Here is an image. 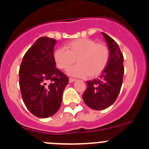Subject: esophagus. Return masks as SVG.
Segmentation results:
<instances>
[{
	"label": "esophagus",
	"instance_id": "34e87169",
	"mask_svg": "<svg viewBox=\"0 0 149 149\" xmlns=\"http://www.w3.org/2000/svg\"><path fill=\"white\" fill-rule=\"evenodd\" d=\"M75 81H76V79H74V78H69V82L70 83H72Z\"/></svg>",
	"mask_w": 149,
	"mask_h": 149
}]
</instances>
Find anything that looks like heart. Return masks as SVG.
Returning a JSON list of instances; mask_svg holds the SVG:
<instances>
[{"label": "heart", "mask_w": 149, "mask_h": 149, "mask_svg": "<svg viewBox=\"0 0 149 149\" xmlns=\"http://www.w3.org/2000/svg\"><path fill=\"white\" fill-rule=\"evenodd\" d=\"M64 48H57L54 54L56 65L67 71L76 62L79 63L68 71L74 77H95L104 70L110 60V51L105 43L96 42L89 38H80L65 43Z\"/></svg>", "instance_id": "b5f03b06"}]
</instances>
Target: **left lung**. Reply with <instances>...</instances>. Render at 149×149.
Returning a JSON list of instances; mask_svg holds the SVG:
<instances>
[{
    "label": "left lung",
    "instance_id": "obj_1",
    "mask_svg": "<svg viewBox=\"0 0 149 149\" xmlns=\"http://www.w3.org/2000/svg\"><path fill=\"white\" fill-rule=\"evenodd\" d=\"M110 51L109 63L99 77L87 81L83 99L89 107L101 110L111 106L120 93L124 75V56L114 39L102 33Z\"/></svg>",
    "mask_w": 149,
    "mask_h": 149
}]
</instances>
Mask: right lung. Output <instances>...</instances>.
I'll list each match as a JSON object with an SVG mask.
<instances>
[{"label":"right lung","mask_w":149,"mask_h":149,"mask_svg":"<svg viewBox=\"0 0 149 149\" xmlns=\"http://www.w3.org/2000/svg\"><path fill=\"white\" fill-rule=\"evenodd\" d=\"M54 39L40 37L25 53L19 68V86L24 103L39 118H48L58 111L68 77L54 59Z\"/></svg>","instance_id":"right-lung-1"}]
</instances>
